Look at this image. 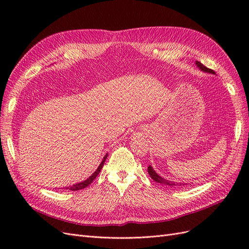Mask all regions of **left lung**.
I'll use <instances>...</instances> for the list:
<instances>
[{
    "label": "left lung",
    "mask_w": 249,
    "mask_h": 249,
    "mask_svg": "<svg viewBox=\"0 0 249 249\" xmlns=\"http://www.w3.org/2000/svg\"><path fill=\"white\" fill-rule=\"evenodd\" d=\"M196 65L199 67V69H200L201 71H203L210 72V73H215V71H214L213 70L208 69V67H206L205 65L201 64L199 61H196ZM147 171H148V173H149L150 178H152L155 180V182L161 183V184H164V185H167V186H169V187H171V188H178V187H180L182 185L185 186V184H178V183H175V182H171V180L165 179V178H163L160 177V176H158L157 173H156V171L152 168V166H148V167H147Z\"/></svg>",
    "instance_id": "1"
}]
</instances>
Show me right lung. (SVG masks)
Segmentation results:
<instances>
[{"label":"right lung","instance_id":"right-lung-1","mask_svg":"<svg viewBox=\"0 0 249 249\" xmlns=\"http://www.w3.org/2000/svg\"><path fill=\"white\" fill-rule=\"evenodd\" d=\"M106 158H107V156L104 158V160H103L102 163L100 164V166L97 167V169L94 171V173H93V175H92L91 177L88 178L86 180H84V182L78 183V184H76V185H72L71 187H69V188H67V189H70V190H71V191H78V190H81V189H84V188H86L87 186H89L90 184H91V183L93 182V179H94V178L97 177V175H99V173H100L101 169L103 168L104 163H105V161H106Z\"/></svg>","mask_w":249,"mask_h":249}]
</instances>
